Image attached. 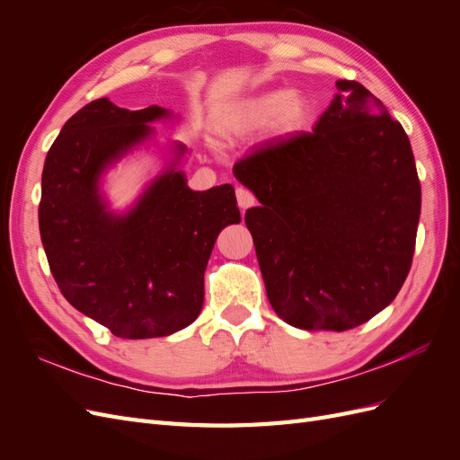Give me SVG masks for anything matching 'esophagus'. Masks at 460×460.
Returning <instances> with one entry per match:
<instances>
[{"label": "esophagus", "mask_w": 460, "mask_h": 460, "mask_svg": "<svg viewBox=\"0 0 460 460\" xmlns=\"http://www.w3.org/2000/svg\"><path fill=\"white\" fill-rule=\"evenodd\" d=\"M235 198H238V205H240L242 211H245V208L255 205V196L247 188H238V190H235Z\"/></svg>", "instance_id": "1"}]
</instances>
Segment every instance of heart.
<instances>
[{
    "label": "heart",
    "instance_id": "heart-1",
    "mask_svg": "<svg viewBox=\"0 0 460 460\" xmlns=\"http://www.w3.org/2000/svg\"><path fill=\"white\" fill-rule=\"evenodd\" d=\"M314 109L301 92L267 90L234 103L225 119L226 136H249L269 127L274 136H294L309 128Z\"/></svg>",
    "mask_w": 460,
    "mask_h": 460
}]
</instances>
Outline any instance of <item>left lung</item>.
<instances>
[{
	"label": "left lung",
	"instance_id": "8db88e82",
	"mask_svg": "<svg viewBox=\"0 0 460 460\" xmlns=\"http://www.w3.org/2000/svg\"><path fill=\"white\" fill-rule=\"evenodd\" d=\"M336 86L313 132L234 164L261 203L245 225L269 301L301 330H351L384 311L411 270L420 218L405 130L363 84Z\"/></svg>",
	"mask_w": 460,
	"mask_h": 460
}]
</instances>
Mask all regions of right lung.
Segmentation results:
<instances>
[{
  "mask_svg": "<svg viewBox=\"0 0 460 460\" xmlns=\"http://www.w3.org/2000/svg\"><path fill=\"white\" fill-rule=\"evenodd\" d=\"M171 117L159 105L95 100L65 122L41 172L38 222L55 282L76 311L124 340L171 336L199 316L217 235L242 220L230 184L188 188L178 142L128 211H111L103 174L155 136L149 122Z\"/></svg>",
  "mask_w": 460,
  "mask_h": 460,
  "instance_id": "add662e5",
  "label": "right lung"
}]
</instances>
